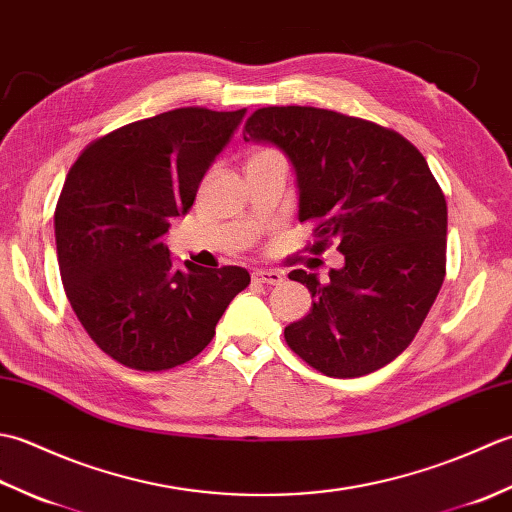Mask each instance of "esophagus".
<instances>
[{"instance_id": "34e87169", "label": "esophagus", "mask_w": 512, "mask_h": 512, "mask_svg": "<svg viewBox=\"0 0 512 512\" xmlns=\"http://www.w3.org/2000/svg\"><path fill=\"white\" fill-rule=\"evenodd\" d=\"M253 279L264 286H279L284 281V275L277 273V270H255Z\"/></svg>"}]
</instances>
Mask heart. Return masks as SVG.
I'll use <instances>...</instances> for the list:
<instances>
[{
	"label": "heart",
	"mask_w": 512,
	"mask_h": 512,
	"mask_svg": "<svg viewBox=\"0 0 512 512\" xmlns=\"http://www.w3.org/2000/svg\"><path fill=\"white\" fill-rule=\"evenodd\" d=\"M266 154H275V151H273V149H262V151H257L255 156H266ZM255 156H253V158H255Z\"/></svg>",
	"instance_id": "1"
}]
</instances>
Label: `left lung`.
<instances>
[{
	"instance_id": "1",
	"label": "left lung",
	"mask_w": 512,
	"mask_h": 512,
	"mask_svg": "<svg viewBox=\"0 0 512 512\" xmlns=\"http://www.w3.org/2000/svg\"><path fill=\"white\" fill-rule=\"evenodd\" d=\"M244 140L273 143L299 184V220L314 224L310 253L336 239L341 270L306 284L312 310L284 330L292 352L325 376L356 378L407 350L447 273V200L405 136L319 107H259Z\"/></svg>"
}]
</instances>
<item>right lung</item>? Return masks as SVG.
<instances>
[{
  "label": "right lung",
  "mask_w": 512,
  "mask_h": 512,
  "mask_svg": "<svg viewBox=\"0 0 512 512\" xmlns=\"http://www.w3.org/2000/svg\"><path fill=\"white\" fill-rule=\"evenodd\" d=\"M244 114L178 107L92 140L70 167L54 209L61 281L116 363L140 372L189 363L250 284L239 266L176 268L162 244Z\"/></svg>",
  "instance_id": "obj_1"
}]
</instances>
